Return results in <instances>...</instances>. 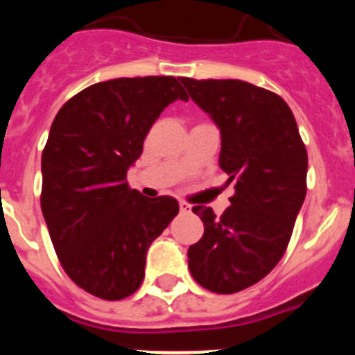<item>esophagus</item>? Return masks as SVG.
Instances as JSON below:
<instances>
[{"label":"esophagus","mask_w":355,"mask_h":355,"mask_svg":"<svg viewBox=\"0 0 355 355\" xmlns=\"http://www.w3.org/2000/svg\"><path fill=\"white\" fill-rule=\"evenodd\" d=\"M180 209H181V213H188L190 211V205H188V202H184V200H180Z\"/></svg>","instance_id":"1"}]
</instances>
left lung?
<instances>
[{
    "mask_svg": "<svg viewBox=\"0 0 355 355\" xmlns=\"http://www.w3.org/2000/svg\"><path fill=\"white\" fill-rule=\"evenodd\" d=\"M193 101L222 135L220 165L234 181L231 206L216 216L193 206L205 234L188 249V268L213 293H236L281 261L306 197L307 150L290 106L241 80L183 78Z\"/></svg>",
    "mask_w": 355,
    "mask_h": 355,
    "instance_id": "obj_1",
    "label": "left lung"
}]
</instances>
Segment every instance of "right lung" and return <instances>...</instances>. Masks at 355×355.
I'll return each instance as SVG.
<instances>
[{"instance_id": "1", "label": "right lung", "mask_w": 355, "mask_h": 355, "mask_svg": "<svg viewBox=\"0 0 355 355\" xmlns=\"http://www.w3.org/2000/svg\"><path fill=\"white\" fill-rule=\"evenodd\" d=\"M175 99L188 101L180 78H117L71 97L51 124L40 208L65 274L99 299L139 290L147 249L180 211L172 197L147 199L126 181Z\"/></svg>"}]
</instances>
